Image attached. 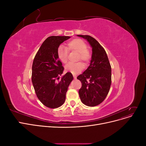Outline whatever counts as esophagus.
<instances>
[{
  "label": "esophagus",
  "mask_w": 146,
  "mask_h": 146,
  "mask_svg": "<svg viewBox=\"0 0 146 146\" xmlns=\"http://www.w3.org/2000/svg\"><path fill=\"white\" fill-rule=\"evenodd\" d=\"M73 77H74V78H77L76 75H75V74H73Z\"/></svg>",
  "instance_id": "obj_1"
}]
</instances>
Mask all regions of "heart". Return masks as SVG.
<instances>
[{
    "instance_id": "b5f03b06",
    "label": "heart",
    "mask_w": 146,
    "mask_h": 146,
    "mask_svg": "<svg viewBox=\"0 0 146 146\" xmlns=\"http://www.w3.org/2000/svg\"><path fill=\"white\" fill-rule=\"evenodd\" d=\"M86 42L79 38L73 39L67 43V47L60 46L57 48L56 54L59 60L63 63H66L68 60V51L77 52V60L82 61L85 64L90 63L91 59V53ZM84 69V64L82 62L70 63L65 66V70L72 74L81 72Z\"/></svg>"
}]
</instances>
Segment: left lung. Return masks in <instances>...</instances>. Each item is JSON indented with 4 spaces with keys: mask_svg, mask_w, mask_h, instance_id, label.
Here are the masks:
<instances>
[{
    "mask_svg": "<svg viewBox=\"0 0 146 146\" xmlns=\"http://www.w3.org/2000/svg\"><path fill=\"white\" fill-rule=\"evenodd\" d=\"M86 39L92 47V58L89 67L77 77L82 83L78 91L82 103L89 107L101 104L108 95L111 84V68L104 47L89 35H78Z\"/></svg>",
    "mask_w": 146,
    "mask_h": 146,
    "instance_id": "8db88e82",
    "label": "left lung"
}]
</instances>
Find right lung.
<instances>
[{
    "instance_id": "add662e5",
    "label": "right lung",
    "mask_w": 146,
    "mask_h": 146,
    "mask_svg": "<svg viewBox=\"0 0 146 146\" xmlns=\"http://www.w3.org/2000/svg\"><path fill=\"white\" fill-rule=\"evenodd\" d=\"M69 38L66 36L48 37L33 60L32 81L35 93L41 102L50 108H58L64 104L68 86L73 80L72 74L68 72L59 80L64 68L56 50Z\"/></svg>"
}]
</instances>
